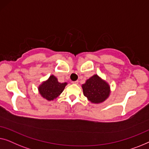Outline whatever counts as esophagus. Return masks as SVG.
<instances>
[{
    "mask_svg": "<svg viewBox=\"0 0 149 149\" xmlns=\"http://www.w3.org/2000/svg\"><path fill=\"white\" fill-rule=\"evenodd\" d=\"M72 83H73V84H78V80H77V81H72Z\"/></svg>",
    "mask_w": 149,
    "mask_h": 149,
    "instance_id": "34e87169",
    "label": "esophagus"
}]
</instances>
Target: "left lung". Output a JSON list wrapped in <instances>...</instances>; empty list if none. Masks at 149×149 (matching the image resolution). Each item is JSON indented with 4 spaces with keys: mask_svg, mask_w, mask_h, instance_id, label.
<instances>
[{
    "mask_svg": "<svg viewBox=\"0 0 149 149\" xmlns=\"http://www.w3.org/2000/svg\"><path fill=\"white\" fill-rule=\"evenodd\" d=\"M83 93L87 99L94 104H100L107 99L111 94V87L107 81L97 74L88 79L81 85Z\"/></svg>",
    "mask_w": 149,
    "mask_h": 149,
    "instance_id": "8db88e82",
    "label": "left lung"
}]
</instances>
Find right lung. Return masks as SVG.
<instances>
[{
  "label": "right lung",
  "mask_w": 149,
  "mask_h": 149,
  "mask_svg": "<svg viewBox=\"0 0 149 149\" xmlns=\"http://www.w3.org/2000/svg\"><path fill=\"white\" fill-rule=\"evenodd\" d=\"M67 85V82H58V79L54 75H51L39 85L38 90L42 97L51 101L56 99L63 93Z\"/></svg>",
  "instance_id": "add662e5"
}]
</instances>
